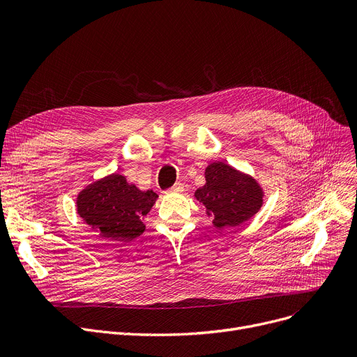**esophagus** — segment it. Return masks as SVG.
I'll return each mask as SVG.
<instances>
[{"label": "esophagus", "mask_w": 357, "mask_h": 357, "mask_svg": "<svg viewBox=\"0 0 357 357\" xmlns=\"http://www.w3.org/2000/svg\"><path fill=\"white\" fill-rule=\"evenodd\" d=\"M183 191V185L181 183V182H176L172 188H169L167 191H166V194H179V192H182Z\"/></svg>", "instance_id": "1"}]
</instances>
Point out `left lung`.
I'll return each instance as SVG.
<instances>
[{"label":"left lung","mask_w":357,"mask_h":357,"mask_svg":"<svg viewBox=\"0 0 357 357\" xmlns=\"http://www.w3.org/2000/svg\"><path fill=\"white\" fill-rule=\"evenodd\" d=\"M204 205L217 229L252 218L264 204V191L252 176L236 171L224 162H214L205 169V185L194 195Z\"/></svg>","instance_id":"obj_1"}]
</instances>
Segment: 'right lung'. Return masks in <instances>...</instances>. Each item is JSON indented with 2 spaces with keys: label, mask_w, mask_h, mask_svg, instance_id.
<instances>
[{
  "label": "right lung",
  "mask_w": 357,
  "mask_h": 357,
  "mask_svg": "<svg viewBox=\"0 0 357 357\" xmlns=\"http://www.w3.org/2000/svg\"><path fill=\"white\" fill-rule=\"evenodd\" d=\"M158 194L140 191L126 176L112 174L88 185L77 198L79 217L101 237L127 241L139 237L146 226L143 217L153 207Z\"/></svg>",
  "instance_id": "1"
}]
</instances>
